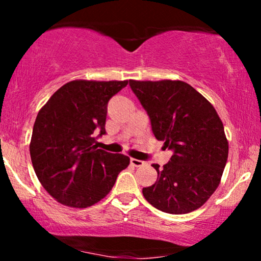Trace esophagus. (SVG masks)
Returning <instances> with one entry per match:
<instances>
[{
    "label": "esophagus",
    "mask_w": 261,
    "mask_h": 261,
    "mask_svg": "<svg viewBox=\"0 0 261 261\" xmlns=\"http://www.w3.org/2000/svg\"><path fill=\"white\" fill-rule=\"evenodd\" d=\"M130 163H131V166H134V167H137V168H139V167H143L145 166V162L143 161H141V160H136V158H131L130 160Z\"/></svg>",
    "instance_id": "1"
}]
</instances>
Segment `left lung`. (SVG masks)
Returning a JSON list of instances; mask_svg holds the SVG:
<instances>
[{
	"instance_id": "8db88e82",
	"label": "left lung",
	"mask_w": 261,
	"mask_h": 261,
	"mask_svg": "<svg viewBox=\"0 0 261 261\" xmlns=\"http://www.w3.org/2000/svg\"><path fill=\"white\" fill-rule=\"evenodd\" d=\"M131 89L147 113L155 139L173 152L157 170L145 199L161 211L181 215L201 207L215 193L228 158L223 124L211 103L181 81H133Z\"/></svg>"
}]
</instances>
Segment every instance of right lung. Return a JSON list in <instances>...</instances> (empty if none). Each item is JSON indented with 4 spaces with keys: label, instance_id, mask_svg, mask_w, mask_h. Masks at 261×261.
Segmentation results:
<instances>
[{
    "label": "right lung",
    "instance_id": "obj_1",
    "mask_svg": "<svg viewBox=\"0 0 261 261\" xmlns=\"http://www.w3.org/2000/svg\"><path fill=\"white\" fill-rule=\"evenodd\" d=\"M128 81H71L58 89L35 119L31 140L33 168L60 203L85 208L106 197L130 163L121 153L98 148L106 135L108 103Z\"/></svg>",
    "mask_w": 261,
    "mask_h": 261
}]
</instances>
